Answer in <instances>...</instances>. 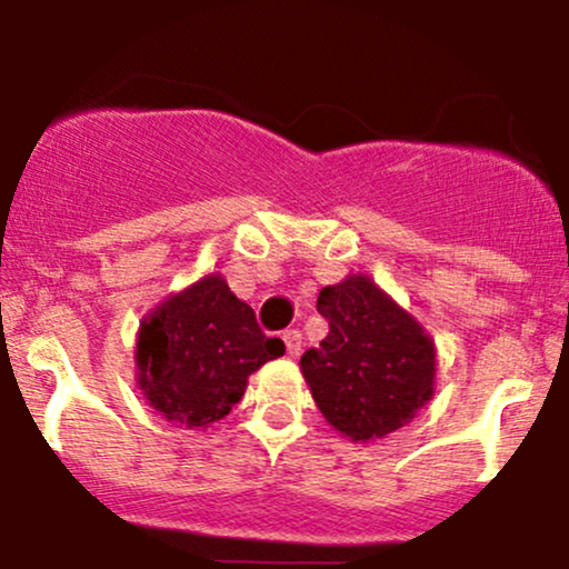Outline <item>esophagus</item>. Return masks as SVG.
<instances>
[{"label": "esophagus", "instance_id": "34e87169", "mask_svg": "<svg viewBox=\"0 0 569 569\" xmlns=\"http://www.w3.org/2000/svg\"><path fill=\"white\" fill-rule=\"evenodd\" d=\"M283 341H286V350H289L291 358H297V355L302 352V331H297V328L283 331Z\"/></svg>", "mask_w": 569, "mask_h": 569}]
</instances>
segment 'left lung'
<instances>
[{
    "label": "left lung",
    "mask_w": 569,
    "mask_h": 569,
    "mask_svg": "<svg viewBox=\"0 0 569 569\" xmlns=\"http://www.w3.org/2000/svg\"><path fill=\"white\" fill-rule=\"evenodd\" d=\"M318 312L328 337L299 366L326 421L366 442L413 419L435 385V345L423 328L362 276L326 286Z\"/></svg>",
    "instance_id": "1"
}]
</instances>
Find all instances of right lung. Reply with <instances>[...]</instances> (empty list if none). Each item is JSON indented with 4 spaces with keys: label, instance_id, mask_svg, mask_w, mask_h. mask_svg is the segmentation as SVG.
<instances>
[{
    "label": "right lung",
    "instance_id": "right-lung-1",
    "mask_svg": "<svg viewBox=\"0 0 569 569\" xmlns=\"http://www.w3.org/2000/svg\"><path fill=\"white\" fill-rule=\"evenodd\" d=\"M286 352L219 276L167 299L140 328L137 371L148 402L188 429L224 419L246 379Z\"/></svg>",
    "mask_w": 569,
    "mask_h": 569
}]
</instances>
